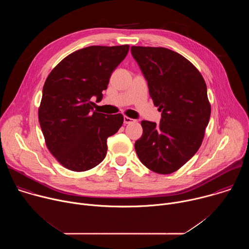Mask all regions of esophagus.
Instances as JSON below:
<instances>
[{
  "mask_svg": "<svg viewBox=\"0 0 249 249\" xmlns=\"http://www.w3.org/2000/svg\"><path fill=\"white\" fill-rule=\"evenodd\" d=\"M123 121H124V124H130V123L134 122L135 120L132 119V118H129V117H127V116H124V117H123Z\"/></svg>",
  "mask_w": 249,
  "mask_h": 249,
  "instance_id": "esophagus-1",
  "label": "esophagus"
}]
</instances>
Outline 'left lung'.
I'll return each mask as SVG.
<instances>
[{
    "mask_svg": "<svg viewBox=\"0 0 249 249\" xmlns=\"http://www.w3.org/2000/svg\"><path fill=\"white\" fill-rule=\"evenodd\" d=\"M131 53L161 112L160 124L142 121L143 135L135 150L149 169L169 174L185 164L202 144L211 115L207 86L199 71L172 50L132 46Z\"/></svg>",
    "mask_w": 249,
    "mask_h": 249,
    "instance_id": "left-lung-1",
    "label": "left lung"
}]
</instances>
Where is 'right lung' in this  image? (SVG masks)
Instances as JSON below:
<instances>
[{"instance_id":"right-lung-1","label":"right lung","mask_w":249,"mask_h":249,"mask_svg":"<svg viewBox=\"0 0 249 249\" xmlns=\"http://www.w3.org/2000/svg\"><path fill=\"white\" fill-rule=\"evenodd\" d=\"M129 45L89 46L63 59L49 74L38 110L46 146L56 160L73 171L99 164L107 138L123 124V115L93 110L110 76L124 60Z\"/></svg>"}]
</instances>
